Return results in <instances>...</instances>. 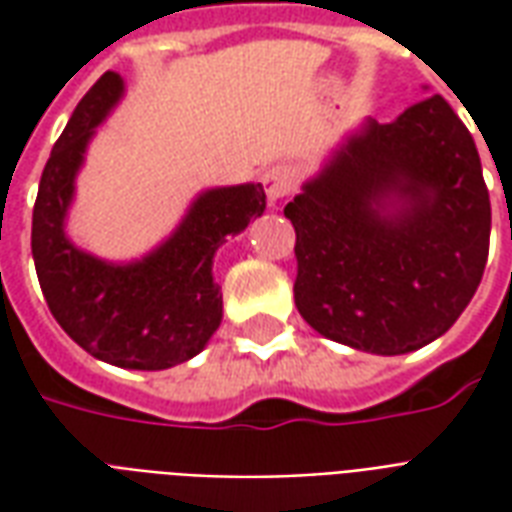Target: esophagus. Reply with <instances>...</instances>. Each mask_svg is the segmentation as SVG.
Instances as JSON below:
<instances>
[{
	"label": "esophagus",
	"mask_w": 512,
	"mask_h": 512,
	"mask_svg": "<svg viewBox=\"0 0 512 512\" xmlns=\"http://www.w3.org/2000/svg\"><path fill=\"white\" fill-rule=\"evenodd\" d=\"M260 186L266 191L268 202H277L282 197H288L290 191L299 186V169L293 164H274L263 172L260 178Z\"/></svg>",
	"instance_id": "esophagus-1"
}]
</instances>
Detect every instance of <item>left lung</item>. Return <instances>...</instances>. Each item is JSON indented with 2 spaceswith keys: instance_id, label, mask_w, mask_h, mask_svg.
<instances>
[{
  "instance_id": "obj_1",
  "label": "left lung",
  "mask_w": 512,
  "mask_h": 512,
  "mask_svg": "<svg viewBox=\"0 0 512 512\" xmlns=\"http://www.w3.org/2000/svg\"><path fill=\"white\" fill-rule=\"evenodd\" d=\"M285 216L301 318L356 351L397 356L439 340L483 279L491 200L472 134L441 95L392 123L365 117Z\"/></svg>"
}]
</instances>
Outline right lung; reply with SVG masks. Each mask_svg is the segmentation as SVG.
Returning <instances> with one entry per match:
<instances>
[{
  "label": "right lung",
  "mask_w": 512,
  "mask_h": 512,
  "mask_svg": "<svg viewBox=\"0 0 512 512\" xmlns=\"http://www.w3.org/2000/svg\"><path fill=\"white\" fill-rule=\"evenodd\" d=\"M126 93L106 71L73 109L40 175L32 211V257L40 290L65 334L106 365L167 370L208 345L222 323V290L213 257L227 235L244 233L266 211L260 183L200 191L178 227L136 260H104L76 246L68 211L76 175L95 131Z\"/></svg>",
  "instance_id": "add662e5"
}]
</instances>
